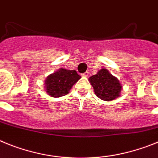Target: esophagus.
<instances>
[{"mask_svg":"<svg viewBox=\"0 0 158 158\" xmlns=\"http://www.w3.org/2000/svg\"><path fill=\"white\" fill-rule=\"evenodd\" d=\"M89 75H90V74H89L88 71H86L85 73L83 74V77H88Z\"/></svg>","mask_w":158,"mask_h":158,"instance_id":"obj_1","label":"esophagus"}]
</instances>
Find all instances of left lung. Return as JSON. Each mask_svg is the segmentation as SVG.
<instances>
[{
	"label": "left lung",
	"mask_w": 158,
	"mask_h": 158,
	"mask_svg": "<svg viewBox=\"0 0 158 158\" xmlns=\"http://www.w3.org/2000/svg\"><path fill=\"white\" fill-rule=\"evenodd\" d=\"M88 80L94 88L95 95L100 99L109 102L120 96L123 89L120 81L106 68L98 71L97 74L90 76Z\"/></svg>",
	"instance_id": "1"
}]
</instances>
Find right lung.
I'll return each mask as SVG.
<instances>
[{"instance_id":"obj_1","label":"right lung","mask_w":158,"mask_h":158,"mask_svg":"<svg viewBox=\"0 0 158 158\" xmlns=\"http://www.w3.org/2000/svg\"><path fill=\"white\" fill-rule=\"evenodd\" d=\"M80 78L75 70L60 68L46 78L44 80L45 91L54 98L66 95Z\"/></svg>"}]
</instances>
